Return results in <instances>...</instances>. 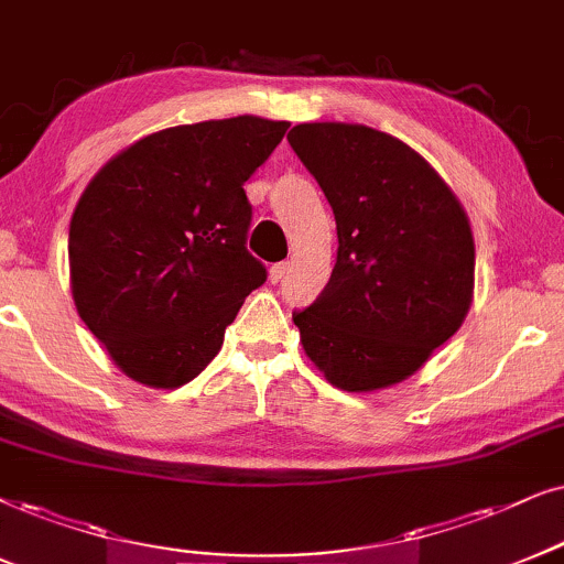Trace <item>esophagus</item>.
Masks as SVG:
<instances>
[{"label":"esophagus","instance_id":"obj_1","mask_svg":"<svg viewBox=\"0 0 564 564\" xmlns=\"http://www.w3.org/2000/svg\"><path fill=\"white\" fill-rule=\"evenodd\" d=\"M289 270H291V262H275V265H270V281L273 283L283 281Z\"/></svg>","mask_w":564,"mask_h":564}]
</instances>
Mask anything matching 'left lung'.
Returning a JSON list of instances; mask_svg holds the SVG:
<instances>
[{
  "label": "left lung",
  "instance_id": "obj_1",
  "mask_svg": "<svg viewBox=\"0 0 564 564\" xmlns=\"http://www.w3.org/2000/svg\"><path fill=\"white\" fill-rule=\"evenodd\" d=\"M289 142L338 231L330 281L294 312L304 351L335 388L367 393L416 372L468 315L466 210L416 151L365 124H296Z\"/></svg>",
  "mask_w": 564,
  "mask_h": 564
}]
</instances>
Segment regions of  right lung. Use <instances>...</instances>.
Masks as SVG:
<instances>
[{"instance_id":"right-lung-1","label":"right lung","mask_w":564,"mask_h":564,"mask_svg":"<svg viewBox=\"0 0 564 564\" xmlns=\"http://www.w3.org/2000/svg\"><path fill=\"white\" fill-rule=\"evenodd\" d=\"M289 122L234 117L148 134L93 176L69 224L77 315L122 372L195 380L268 270L247 249L245 182Z\"/></svg>"}]
</instances>
